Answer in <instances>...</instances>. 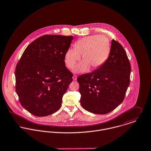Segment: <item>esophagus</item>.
Returning <instances> with one entry per match:
<instances>
[{"instance_id": "1", "label": "esophagus", "mask_w": 151, "mask_h": 151, "mask_svg": "<svg viewBox=\"0 0 151 151\" xmlns=\"http://www.w3.org/2000/svg\"><path fill=\"white\" fill-rule=\"evenodd\" d=\"M72 79H73V81H76V79H77V77L76 75H73V77H72Z\"/></svg>"}]
</instances>
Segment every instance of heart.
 Listing matches in <instances>:
<instances>
[{
    "instance_id": "1",
    "label": "heart",
    "mask_w": 151,
    "mask_h": 151,
    "mask_svg": "<svg viewBox=\"0 0 151 151\" xmlns=\"http://www.w3.org/2000/svg\"><path fill=\"white\" fill-rule=\"evenodd\" d=\"M74 49H69L65 53L64 62L66 66L73 69L81 59L73 72L84 73L97 69L106 61L110 52V43L104 35H96L86 36L74 44Z\"/></svg>"
}]
</instances>
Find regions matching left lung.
I'll list each match as a JSON object with an SVG mask.
<instances>
[{
    "label": "left lung",
    "mask_w": 151,
    "mask_h": 151,
    "mask_svg": "<svg viewBox=\"0 0 151 151\" xmlns=\"http://www.w3.org/2000/svg\"><path fill=\"white\" fill-rule=\"evenodd\" d=\"M131 66L122 46L112 40L106 61L93 72L79 76L81 104L86 111L106 114L124 100L130 84Z\"/></svg>",
    "instance_id": "obj_1"
}]
</instances>
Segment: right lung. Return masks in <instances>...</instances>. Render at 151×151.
Wrapping results in <instances>:
<instances>
[{
  "instance_id": "1",
  "label": "right lung",
  "mask_w": 151,
  "mask_h": 151,
  "mask_svg": "<svg viewBox=\"0 0 151 151\" xmlns=\"http://www.w3.org/2000/svg\"><path fill=\"white\" fill-rule=\"evenodd\" d=\"M72 36L47 35L33 41L24 51L16 72V89L21 105L36 116H46L61 108L72 82L64 55Z\"/></svg>"
}]
</instances>
